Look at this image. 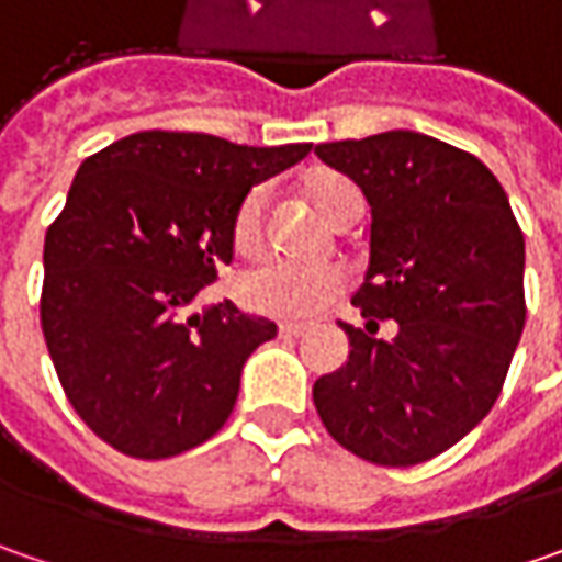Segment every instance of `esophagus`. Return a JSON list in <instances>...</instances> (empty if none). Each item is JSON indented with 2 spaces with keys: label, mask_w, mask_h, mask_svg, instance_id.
<instances>
[{
  "label": "esophagus",
  "mask_w": 562,
  "mask_h": 562,
  "mask_svg": "<svg viewBox=\"0 0 562 562\" xmlns=\"http://www.w3.org/2000/svg\"><path fill=\"white\" fill-rule=\"evenodd\" d=\"M278 335L281 337H303L306 335V325H291V322H288V325H281V328H278Z\"/></svg>",
  "instance_id": "esophagus-1"
}]
</instances>
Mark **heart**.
I'll return each instance as SVG.
<instances>
[{"label":"heart","mask_w":562,"mask_h":562,"mask_svg":"<svg viewBox=\"0 0 562 562\" xmlns=\"http://www.w3.org/2000/svg\"><path fill=\"white\" fill-rule=\"evenodd\" d=\"M315 205L331 218L340 222L347 209L362 203L359 190L340 175H322L310 184ZM262 212H266V190L252 187L240 200L234 222H231V240L237 252H256L262 247ZM347 288V274L335 266H300L288 259H269L244 271L237 291L244 306L269 318H284V322H306L325 313L337 296Z\"/></svg>","instance_id":"1"}]
</instances>
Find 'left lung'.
I'll list each match as a JSON object with an SVG mask.
<instances>
[{
  "mask_svg": "<svg viewBox=\"0 0 562 562\" xmlns=\"http://www.w3.org/2000/svg\"><path fill=\"white\" fill-rule=\"evenodd\" d=\"M372 205L369 271L340 322L350 359L313 387L328 435L359 460H435L501 397L526 328V240L501 181L472 153L416 131L315 146ZM398 322L391 341L376 325Z\"/></svg>",
  "mask_w": 562,
  "mask_h": 562,
  "instance_id": "8db88e82",
  "label": "left lung"
}]
</instances>
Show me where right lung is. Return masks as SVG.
<instances>
[{"label":"right lung","mask_w":562,"mask_h":562,"mask_svg":"<svg viewBox=\"0 0 562 562\" xmlns=\"http://www.w3.org/2000/svg\"><path fill=\"white\" fill-rule=\"evenodd\" d=\"M310 149L140 131L77 168L43 244L40 325L65 397L109 447L168 460L225 425L278 328L231 300L184 310L234 259L240 200Z\"/></svg>","instance_id":"obj_1"}]
</instances>
